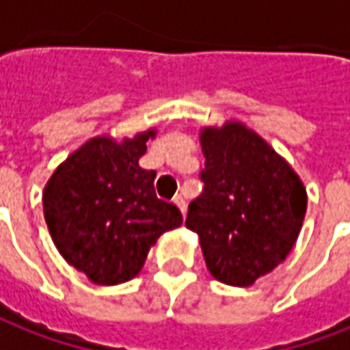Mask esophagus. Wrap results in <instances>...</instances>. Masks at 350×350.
I'll use <instances>...</instances> for the list:
<instances>
[{
    "instance_id": "obj_1",
    "label": "esophagus",
    "mask_w": 350,
    "mask_h": 350,
    "mask_svg": "<svg viewBox=\"0 0 350 350\" xmlns=\"http://www.w3.org/2000/svg\"><path fill=\"white\" fill-rule=\"evenodd\" d=\"M174 205L180 208V213H182V215H185V201H184V197H182V195H178V197H176Z\"/></svg>"
}]
</instances>
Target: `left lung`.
Segmentation results:
<instances>
[{
  "label": "left lung",
  "mask_w": 350,
  "mask_h": 350,
  "mask_svg": "<svg viewBox=\"0 0 350 350\" xmlns=\"http://www.w3.org/2000/svg\"><path fill=\"white\" fill-rule=\"evenodd\" d=\"M203 193L185 226L199 235L208 272L234 287L253 285L293 249L306 215V187L274 147L228 120L199 132Z\"/></svg>",
  "instance_id": "left-lung-1"
}]
</instances>
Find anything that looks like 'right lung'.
I'll list each match as a JSON object with an SVG mask.
<instances>
[{"label":"right lung","mask_w":350,"mask_h":350,"mask_svg":"<svg viewBox=\"0 0 350 350\" xmlns=\"http://www.w3.org/2000/svg\"><path fill=\"white\" fill-rule=\"evenodd\" d=\"M155 128L134 137L97 135L66 157L44 187V216L57 251L94 284H124L149 249L182 224V213L155 195V170L139 159Z\"/></svg>","instance_id":"add662e5"}]
</instances>
